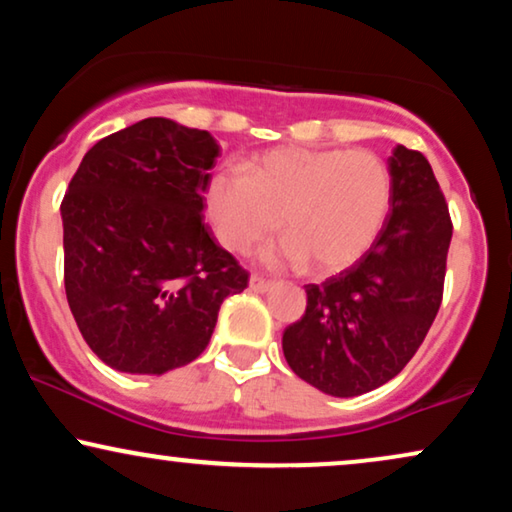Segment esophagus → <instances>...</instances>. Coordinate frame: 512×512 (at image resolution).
I'll use <instances>...</instances> for the list:
<instances>
[{"mask_svg": "<svg viewBox=\"0 0 512 512\" xmlns=\"http://www.w3.org/2000/svg\"><path fill=\"white\" fill-rule=\"evenodd\" d=\"M271 288H274V281H269V278L257 274L250 276V290H255V293H267Z\"/></svg>", "mask_w": 512, "mask_h": 512, "instance_id": "1", "label": "esophagus"}]
</instances>
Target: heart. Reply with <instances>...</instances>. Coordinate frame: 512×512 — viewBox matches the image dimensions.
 <instances>
[{
  "label": "heart",
  "mask_w": 512,
  "mask_h": 512,
  "mask_svg": "<svg viewBox=\"0 0 512 512\" xmlns=\"http://www.w3.org/2000/svg\"><path fill=\"white\" fill-rule=\"evenodd\" d=\"M208 215L219 243L248 252L281 229L288 241L269 262L309 264L314 274L352 267L383 229L392 174L378 155L347 148H274L248 174L222 170L208 186Z\"/></svg>",
  "instance_id": "heart-1"
}]
</instances>
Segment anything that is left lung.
<instances>
[{
  "instance_id": "1",
  "label": "left lung",
  "mask_w": 512,
  "mask_h": 512,
  "mask_svg": "<svg viewBox=\"0 0 512 512\" xmlns=\"http://www.w3.org/2000/svg\"><path fill=\"white\" fill-rule=\"evenodd\" d=\"M392 212L364 257L309 283L307 309L283 331L297 378L333 397H357L392 380L423 345L444 295L449 205L420 151L390 155Z\"/></svg>"
}]
</instances>
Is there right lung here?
Instances as JSON below:
<instances>
[{"label": "right lung", "instance_id": "right-lung-1", "mask_svg": "<svg viewBox=\"0 0 512 512\" xmlns=\"http://www.w3.org/2000/svg\"><path fill=\"white\" fill-rule=\"evenodd\" d=\"M219 144L146 118L84 153L61 203L63 281L84 342L122 373L191 364L248 271L203 222Z\"/></svg>", "mask_w": 512, "mask_h": 512}]
</instances>
